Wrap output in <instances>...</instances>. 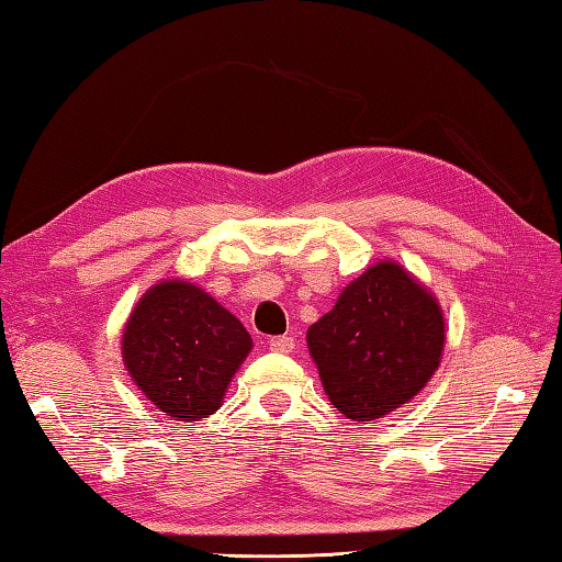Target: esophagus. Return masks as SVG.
Segmentation results:
<instances>
[{
    "label": "esophagus",
    "instance_id": "34e87169",
    "mask_svg": "<svg viewBox=\"0 0 562 562\" xmlns=\"http://www.w3.org/2000/svg\"><path fill=\"white\" fill-rule=\"evenodd\" d=\"M268 345H270L272 352L288 355V352L294 350V338H290V336H274V338L268 340Z\"/></svg>",
    "mask_w": 562,
    "mask_h": 562
}]
</instances>
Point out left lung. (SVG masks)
I'll return each mask as SVG.
<instances>
[{
    "label": "left lung",
    "instance_id": "1",
    "mask_svg": "<svg viewBox=\"0 0 562 562\" xmlns=\"http://www.w3.org/2000/svg\"><path fill=\"white\" fill-rule=\"evenodd\" d=\"M445 338L435 294L393 260L367 268L306 330L326 396L355 423L417 396L437 372Z\"/></svg>",
    "mask_w": 562,
    "mask_h": 562
}]
</instances>
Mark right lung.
<instances>
[{
	"label": "right lung",
	"instance_id": "right-lung-1",
	"mask_svg": "<svg viewBox=\"0 0 562 562\" xmlns=\"http://www.w3.org/2000/svg\"><path fill=\"white\" fill-rule=\"evenodd\" d=\"M250 348L241 321L183 280H164L142 294L123 330L127 374L173 420L220 411Z\"/></svg>",
	"mask_w": 562,
	"mask_h": 562
}]
</instances>
